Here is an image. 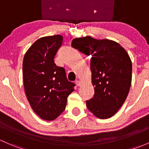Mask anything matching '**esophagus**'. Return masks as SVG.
I'll use <instances>...</instances> for the list:
<instances>
[{"label":"esophagus","instance_id":"1","mask_svg":"<svg viewBox=\"0 0 149 149\" xmlns=\"http://www.w3.org/2000/svg\"><path fill=\"white\" fill-rule=\"evenodd\" d=\"M75 83H76V86H81V81H80L76 80V82H75Z\"/></svg>","mask_w":149,"mask_h":149}]
</instances>
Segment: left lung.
<instances>
[{"label":"left lung","mask_w":149,"mask_h":149,"mask_svg":"<svg viewBox=\"0 0 149 149\" xmlns=\"http://www.w3.org/2000/svg\"><path fill=\"white\" fill-rule=\"evenodd\" d=\"M72 47L91 57V82L94 94L86 107L96 117L113 116L125 101L131 85L132 63L125 49L109 40L76 38Z\"/></svg>","instance_id":"1"}]
</instances>
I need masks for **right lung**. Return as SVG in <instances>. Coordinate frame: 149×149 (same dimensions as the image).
<instances>
[{
    "label": "right lung",
    "instance_id": "obj_1",
    "mask_svg": "<svg viewBox=\"0 0 149 149\" xmlns=\"http://www.w3.org/2000/svg\"><path fill=\"white\" fill-rule=\"evenodd\" d=\"M61 35L37 40L26 51L23 61L25 93L31 108L45 120H53L65 109L75 84L68 81L65 68L55 63L62 46Z\"/></svg>",
    "mask_w": 149,
    "mask_h": 149
}]
</instances>
